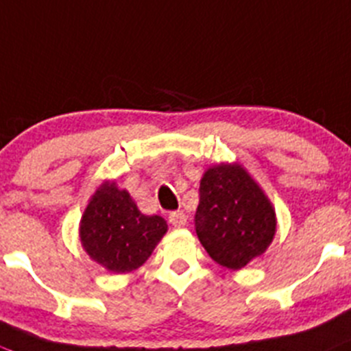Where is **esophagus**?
Returning a JSON list of instances; mask_svg holds the SVG:
<instances>
[{
	"label": "esophagus",
	"mask_w": 351,
	"mask_h": 351,
	"mask_svg": "<svg viewBox=\"0 0 351 351\" xmlns=\"http://www.w3.org/2000/svg\"><path fill=\"white\" fill-rule=\"evenodd\" d=\"M169 222L172 223L173 228H184L186 222H188V217L184 212H172L169 215Z\"/></svg>",
	"instance_id": "esophagus-1"
}]
</instances>
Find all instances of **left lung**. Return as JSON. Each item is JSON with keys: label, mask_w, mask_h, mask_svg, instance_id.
Instances as JSON below:
<instances>
[{"label": "left lung", "mask_w": 351, "mask_h": 351, "mask_svg": "<svg viewBox=\"0 0 351 351\" xmlns=\"http://www.w3.org/2000/svg\"><path fill=\"white\" fill-rule=\"evenodd\" d=\"M195 223L210 258L229 270L262 256L278 231L272 202L239 162L205 170Z\"/></svg>", "instance_id": "left-lung-1"}]
</instances>
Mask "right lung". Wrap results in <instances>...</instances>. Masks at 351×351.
Instances as JSON below:
<instances>
[{
	"instance_id": "right-lung-1",
	"label": "right lung",
	"mask_w": 351,
	"mask_h": 351,
	"mask_svg": "<svg viewBox=\"0 0 351 351\" xmlns=\"http://www.w3.org/2000/svg\"><path fill=\"white\" fill-rule=\"evenodd\" d=\"M167 220L145 215L128 189L103 181L86 205L79 222V239L89 258L113 274L139 269L163 236Z\"/></svg>"
}]
</instances>
